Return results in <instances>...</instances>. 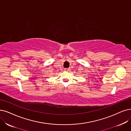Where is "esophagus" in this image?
<instances>
[{"mask_svg":"<svg viewBox=\"0 0 131 131\" xmlns=\"http://www.w3.org/2000/svg\"><path fill=\"white\" fill-rule=\"evenodd\" d=\"M70 70V68H66L64 69V71H69Z\"/></svg>","mask_w":131,"mask_h":131,"instance_id":"obj_1","label":"esophagus"}]
</instances>
